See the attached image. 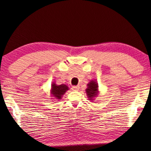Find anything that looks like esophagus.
Here are the masks:
<instances>
[{
    "instance_id": "esophagus-1",
    "label": "esophagus",
    "mask_w": 151,
    "mask_h": 151,
    "mask_svg": "<svg viewBox=\"0 0 151 151\" xmlns=\"http://www.w3.org/2000/svg\"><path fill=\"white\" fill-rule=\"evenodd\" d=\"M72 89L73 90V91H78V90L79 89V86H73L72 87Z\"/></svg>"
}]
</instances>
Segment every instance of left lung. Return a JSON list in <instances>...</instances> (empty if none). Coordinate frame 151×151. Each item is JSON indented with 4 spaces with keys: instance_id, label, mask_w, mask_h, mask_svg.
Segmentation results:
<instances>
[{
    "instance_id": "left-lung-1",
    "label": "left lung",
    "mask_w": 151,
    "mask_h": 151,
    "mask_svg": "<svg viewBox=\"0 0 151 151\" xmlns=\"http://www.w3.org/2000/svg\"><path fill=\"white\" fill-rule=\"evenodd\" d=\"M98 88V84H97V83H95V81H91L88 84V88L86 91L88 97L90 99H92L93 98H94L95 95H97Z\"/></svg>"
}]
</instances>
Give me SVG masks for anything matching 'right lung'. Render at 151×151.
I'll return each instance as SVG.
<instances>
[{"mask_svg":"<svg viewBox=\"0 0 151 151\" xmlns=\"http://www.w3.org/2000/svg\"><path fill=\"white\" fill-rule=\"evenodd\" d=\"M67 90H68V87L66 85L62 84L57 86L53 83L52 84V94L55 98L57 99H60L62 98V95L66 92Z\"/></svg>","mask_w":151,"mask_h":151,"instance_id":"add662e5","label":"right lung"}]
</instances>
